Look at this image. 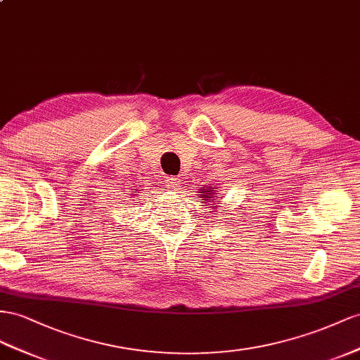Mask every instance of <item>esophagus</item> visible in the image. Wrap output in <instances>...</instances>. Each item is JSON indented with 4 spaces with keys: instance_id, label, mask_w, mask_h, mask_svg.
<instances>
[{
    "instance_id": "obj_1",
    "label": "esophagus",
    "mask_w": 360,
    "mask_h": 360,
    "mask_svg": "<svg viewBox=\"0 0 360 360\" xmlns=\"http://www.w3.org/2000/svg\"><path fill=\"white\" fill-rule=\"evenodd\" d=\"M179 184H181L179 176H172V178L167 179V187H169V188H176V187L179 186Z\"/></svg>"
}]
</instances>
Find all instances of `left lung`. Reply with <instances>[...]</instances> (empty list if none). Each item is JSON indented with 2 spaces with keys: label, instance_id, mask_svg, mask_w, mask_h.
Returning a JSON list of instances; mask_svg holds the SVG:
<instances>
[{
  "label": "left lung",
  "instance_id": "obj_1",
  "mask_svg": "<svg viewBox=\"0 0 360 360\" xmlns=\"http://www.w3.org/2000/svg\"><path fill=\"white\" fill-rule=\"evenodd\" d=\"M199 193H200V199L199 200H208V202H211V200H214V198H216V191L211 188V187H202Z\"/></svg>",
  "mask_w": 360,
  "mask_h": 360
}]
</instances>
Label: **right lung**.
<instances>
[{
	"mask_svg": "<svg viewBox=\"0 0 360 360\" xmlns=\"http://www.w3.org/2000/svg\"><path fill=\"white\" fill-rule=\"evenodd\" d=\"M140 191H141V190H138V188H136V190L132 193V195H136V193H140Z\"/></svg>",
	"mask_w": 360,
	"mask_h": 360,
	"instance_id": "add662e5",
	"label": "right lung"
}]
</instances>
